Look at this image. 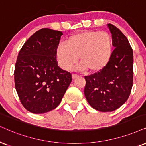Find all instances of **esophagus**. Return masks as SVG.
Returning <instances> with one entry per match:
<instances>
[{"instance_id":"obj_1","label":"esophagus","mask_w":146,"mask_h":146,"mask_svg":"<svg viewBox=\"0 0 146 146\" xmlns=\"http://www.w3.org/2000/svg\"><path fill=\"white\" fill-rule=\"evenodd\" d=\"M79 77L78 75H76V74H72V78H73V79H75L76 78H77V77Z\"/></svg>"}]
</instances>
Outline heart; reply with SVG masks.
Wrapping results in <instances>:
<instances>
[{
  "instance_id": "obj_1",
  "label": "heart",
  "mask_w": 146,
  "mask_h": 146,
  "mask_svg": "<svg viewBox=\"0 0 146 146\" xmlns=\"http://www.w3.org/2000/svg\"><path fill=\"white\" fill-rule=\"evenodd\" d=\"M113 39L109 33L88 30L71 35L57 46L56 58L60 67L69 71L78 60L79 69L98 73L109 63L113 53Z\"/></svg>"
}]
</instances>
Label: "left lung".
Instances as JSON below:
<instances>
[{
	"mask_svg": "<svg viewBox=\"0 0 146 146\" xmlns=\"http://www.w3.org/2000/svg\"><path fill=\"white\" fill-rule=\"evenodd\" d=\"M113 39L109 63L98 73L85 76L84 94L90 106L100 112H112L127 100L133 82V54L127 37L108 24Z\"/></svg>",
	"mask_w": 146,
	"mask_h": 146,
	"instance_id": "8db88e82",
	"label": "left lung"
}]
</instances>
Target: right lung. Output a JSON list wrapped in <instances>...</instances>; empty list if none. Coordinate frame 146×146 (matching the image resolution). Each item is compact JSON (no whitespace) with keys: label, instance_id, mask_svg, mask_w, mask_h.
Segmentation results:
<instances>
[{"label":"right lung","instance_id":"1","mask_svg":"<svg viewBox=\"0 0 146 146\" xmlns=\"http://www.w3.org/2000/svg\"><path fill=\"white\" fill-rule=\"evenodd\" d=\"M60 31L42 28L23 44L15 66V86L21 104L34 114L56 108L72 81L58 66L55 52Z\"/></svg>","mask_w":146,"mask_h":146}]
</instances>
